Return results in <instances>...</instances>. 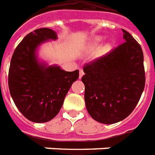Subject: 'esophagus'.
I'll use <instances>...</instances> for the list:
<instances>
[{"label": "esophagus", "instance_id": "34e87169", "mask_svg": "<svg viewBox=\"0 0 155 155\" xmlns=\"http://www.w3.org/2000/svg\"><path fill=\"white\" fill-rule=\"evenodd\" d=\"M84 75V72H83V70L80 69L79 70V78H82V77Z\"/></svg>", "mask_w": 155, "mask_h": 155}]
</instances>
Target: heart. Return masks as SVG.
Segmentation results:
<instances>
[{
	"label": "heart",
	"instance_id": "heart-1",
	"mask_svg": "<svg viewBox=\"0 0 155 155\" xmlns=\"http://www.w3.org/2000/svg\"><path fill=\"white\" fill-rule=\"evenodd\" d=\"M108 48H109V47H108V46H107V47H106V48H105V50H106V51H107V49H108Z\"/></svg>",
	"mask_w": 155,
	"mask_h": 155
}]
</instances>
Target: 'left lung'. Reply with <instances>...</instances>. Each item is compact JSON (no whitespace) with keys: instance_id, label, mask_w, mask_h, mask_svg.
Returning a JSON list of instances; mask_svg holds the SVG:
<instances>
[{"instance_id":"1","label":"left lung","mask_w":155,"mask_h":155,"mask_svg":"<svg viewBox=\"0 0 155 155\" xmlns=\"http://www.w3.org/2000/svg\"><path fill=\"white\" fill-rule=\"evenodd\" d=\"M103 57L85 64L82 81L89 115L98 122L114 124L131 113L145 85L144 54L131 35Z\"/></svg>"}]
</instances>
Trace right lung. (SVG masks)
Here are the masks:
<instances>
[{
	"instance_id": "add662e5",
	"label": "right lung",
	"mask_w": 155,
	"mask_h": 155,
	"mask_svg": "<svg viewBox=\"0 0 155 155\" xmlns=\"http://www.w3.org/2000/svg\"><path fill=\"white\" fill-rule=\"evenodd\" d=\"M51 29L40 28L28 34L11 58L8 85L13 101L25 118L36 123L47 122L59 112L79 71L66 72L57 65L39 63L36 49L48 39H57Z\"/></svg>"
}]
</instances>
